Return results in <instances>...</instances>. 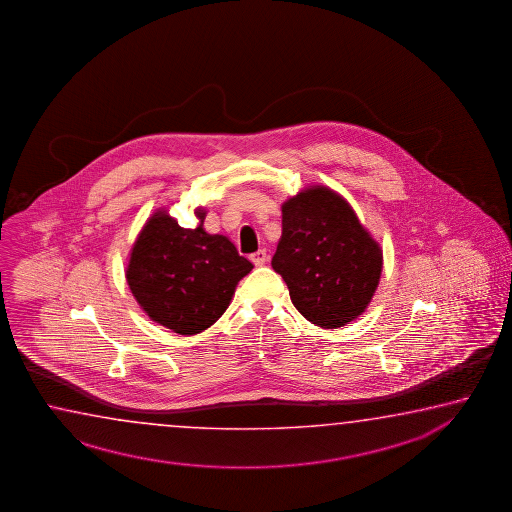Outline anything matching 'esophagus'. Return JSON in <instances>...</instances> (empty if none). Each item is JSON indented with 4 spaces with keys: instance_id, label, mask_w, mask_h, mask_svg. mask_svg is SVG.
Masks as SVG:
<instances>
[{
    "instance_id": "1",
    "label": "esophagus",
    "mask_w": 512,
    "mask_h": 512,
    "mask_svg": "<svg viewBox=\"0 0 512 512\" xmlns=\"http://www.w3.org/2000/svg\"><path fill=\"white\" fill-rule=\"evenodd\" d=\"M251 260L256 267H261V265H265V263H267L269 256H267V251H265V249H260V251L252 252Z\"/></svg>"
}]
</instances>
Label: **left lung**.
Segmentation results:
<instances>
[{"mask_svg": "<svg viewBox=\"0 0 512 512\" xmlns=\"http://www.w3.org/2000/svg\"><path fill=\"white\" fill-rule=\"evenodd\" d=\"M283 233L272 269L301 316L321 328L355 321L382 274V249L354 207L328 186H308L281 204Z\"/></svg>", "mask_w": 512, "mask_h": 512, "instance_id": "left-lung-1", "label": "left lung"}]
</instances>
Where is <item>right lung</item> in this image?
<instances>
[{"label":"right lung","mask_w":512,"mask_h":512,"mask_svg":"<svg viewBox=\"0 0 512 512\" xmlns=\"http://www.w3.org/2000/svg\"><path fill=\"white\" fill-rule=\"evenodd\" d=\"M195 229L180 227L157 209L140 229L126 263V281L146 316L175 334H200L231 305L236 285L251 272L227 236L204 229L196 207Z\"/></svg>","instance_id":"1"}]
</instances>
